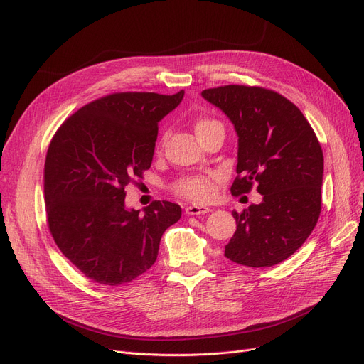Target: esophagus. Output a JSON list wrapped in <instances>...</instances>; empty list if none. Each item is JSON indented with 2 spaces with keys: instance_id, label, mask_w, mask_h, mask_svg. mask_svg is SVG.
Masks as SVG:
<instances>
[{
  "instance_id": "1",
  "label": "esophagus",
  "mask_w": 364,
  "mask_h": 364,
  "mask_svg": "<svg viewBox=\"0 0 364 364\" xmlns=\"http://www.w3.org/2000/svg\"><path fill=\"white\" fill-rule=\"evenodd\" d=\"M208 213H211V208L208 206H198V205H192L186 208V214L187 215H205Z\"/></svg>"
}]
</instances>
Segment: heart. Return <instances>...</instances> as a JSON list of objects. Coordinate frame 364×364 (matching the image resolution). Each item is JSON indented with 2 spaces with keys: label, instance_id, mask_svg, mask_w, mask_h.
Listing matches in <instances>:
<instances>
[{
  "label": "heart",
  "instance_id": "b5f03b06",
  "mask_svg": "<svg viewBox=\"0 0 364 364\" xmlns=\"http://www.w3.org/2000/svg\"><path fill=\"white\" fill-rule=\"evenodd\" d=\"M215 127H221V125L214 119L203 118V119H199L196 122L195 129H196V134L199 137V136H202V134H205L206 131L213 129ZM176 190L181 196L188 198L192 200H196V202L206 200V199L211 198V195H213V186H211V183H209V180H206L205 177L183 178L176 184Z\"/></svg>",
  "mask_w": 364,
  "mask_h": 364
}]
</instances>
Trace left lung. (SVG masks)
I'll return each instance as SVG.
<instances>
[{
  "instance_id": "obj_1",
  "label": "left lung",
  "mask_w": 364,
  "mask_h": 364,
  "mask_svg": "<svg viewBox=\"0 0 364 364\" xmlns=\"http://www.w3.org/2000/svg\"><path fill=\"white\" fill-rule=\"evenodd\" d=\"M202 97L237 134V178L232 193L257 184L262 200L232 211L236 232L224 255L246 267H272L307 240L321 209L323 151L309 121L283 95L259 87L225 85Z\"/></svg>"
}]
</instances>
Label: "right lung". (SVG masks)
<instances>
[{"instance_id": "1", "label": "right lung", "mask_w": 364, "mask_h": 364, "mask_svg": "<svg viewBox=\"0 0 364 364\" xmlns=\"http://www.w3.org/2000/svg\"><path fill=\"white\" fill-rule=\"evenodd\" d=\"M118 92L76 113L53 137L44 168L47 220L55 245L91 280L118 286L147 272L164 232L181 217L158 200L143 213L125 205V187L151 165L158 124L183 100Z\"/></svg>"}]
</instances>
